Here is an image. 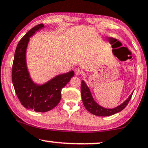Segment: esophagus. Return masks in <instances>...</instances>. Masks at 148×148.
Returning a JSON list of instances; mask_svg holds the SVG:
<instances>
[{"instance_id":"1","label":"esophagus","mask_w":148,"mask_h":148,"mask_svg":"<svg viewBox=\"0 0 148 148\" xmlns=\"http://www.w3.org/2000/svg\"><path fill=\"white\" fill-rule=\"evenodd\" d=\"M74 72L76 75H80L82 73V71H81V70L79 69V68H76V69L74 70Z\"/></svg>"}]
</instances>
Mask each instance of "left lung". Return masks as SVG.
I'll use <instances>...</instances> for the list:
<instances>
[{"mask_svg":"<svg viewBox=\"0 0 148 148\" xmlns=\"http://www.w3.org/2000/svg\"><path fill=\"white\" fill-rule=\"evenodd\" d=\"M132 95L133 93L121 105L117 106V107L114 108V109H106V108L100 106L99 104H97L95 101L92 95H91L90 89L86 86L84 81L82 80V82H81V96H82L83 104H84V107L87 111H88L90 113L97 116H111L121 111L127 105L131 98L132 97Z\"/></svg>","mask_w":148,"mask_h":148,"instance_id":"obj_1","label":"left lung"}]
</instances>
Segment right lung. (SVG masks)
I'll list each match as a JSON object with an SVG mask.
<instances>
[{
	"label": "right lung",
	"instance_id": "right-lung-1",
	"mask_svg": "<svg viewBox=\"0 0 148 148\" xmlns=\"http://www.w3.org/2000/svg\"><path fill=\"white\" fill-rule=\"evenodd\" d=\"M44 27L43 23L35 26L22 37L14 52L12 68V82L21 103L26 109L36 112H47L60 103L62 89L69 82L74 71L60 74L42 85L35 84L27 68L26 49L29 37Z\"/></svg>",
	"mask_w": 148,
	"mask_h": 148
}]
</instances>
